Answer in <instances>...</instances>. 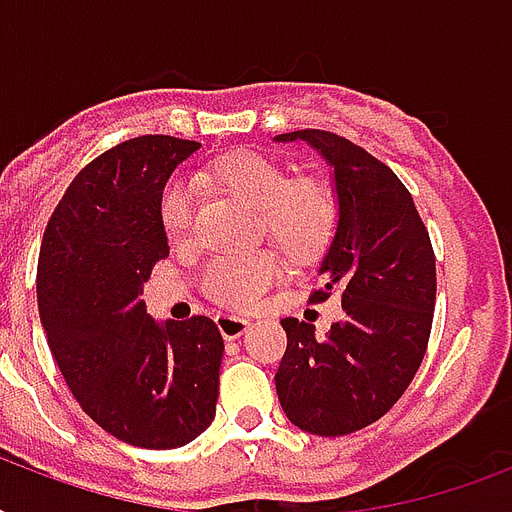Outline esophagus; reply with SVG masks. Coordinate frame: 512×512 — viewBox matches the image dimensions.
Returning a JSON list of instances; mask_svg holds the SVG:
<instances>
[{
	"instance_id": "obj_1",
	"label": "esophagus",
	"mask_w": 512,
	"mask_h": 512,
	"mask_svg": "<svg viewBox=\"0 0 512 512\" xmlns=\"http://www.w3.org/2000/svg\"><path fill=\"white\" fill-rule=\"evenodd\" d=\"M217 329L225 340H236L249 329L247 319H239V316H217Z\"/></svg>"
}]
</instances>
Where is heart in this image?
I'll use <instances>...</instances> for the list:
<instances>
[{
    "instance_id": "b5f03b06",
    "label": "heart",
    "mask_w": 512,
    "mask_h": 512,
    "mask_svg": "<svg viewBox=\"0 0 512 512\" xmlns=\"http://www.w3.org/2000/svg\"><path fill=\"white\" fill-rule=\"evenodd\" d=\"M196 177L199 183H220L233 196L247 201L249 207H255L263 215L265 233L292 260L319 255L335 233L337 201L332 188L321 177H292L287 167L271 156L239 151L212 164L209 170H201ZM196 212V183L185 177H172L164 185L159 204L164 233L170 241L180 244L191 239ZM279 276V257L268 249L215 255L201 268V292L220 308L249 311L263 300Z\"/></svg>"
}]
</instances>
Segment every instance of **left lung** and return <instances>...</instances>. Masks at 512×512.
Here are the masks:
<instances>
[{"label":"left lung","mask_w":512,"mask_h":512,"mask_svg":"<svg viewBox=\"0 0 512 512\" xmlns=\"http://www.w3.org/2000/svg\"><path fill=\"white\" fill-rule=\"evenodd\" d=\"M305 140L335 170V239L321 260L324 303L337 295L342 316L316 337V327L284 319L287 353L276 393L292 425L313 436H348L377 422L420 369L436 308V255L412 193L356 143L327 130L276 135Z\"/></svg>","instance_id":"obj_1"}]
</instances>
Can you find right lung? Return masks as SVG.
Returning <instances> with one entry per match:
<instances>
[{"instance_id": "add662e5", "label": "right lung", "mask_w": 512, "mask_h": 512, "mask_svg": "<svg viewBox=\"0 0 512 512\" xmlns=\"http://www.w3.org/2000/svg\"><path fill=\"white\" fill-rule=\"evenodd\" d=\"M196 140L143 135L92 159L44 228L36 300L68 390L100 428L140 449L191 444L215 420V321L156 324L140 300L170 255L159 204Z\"/></svg>"}]
</instances>
